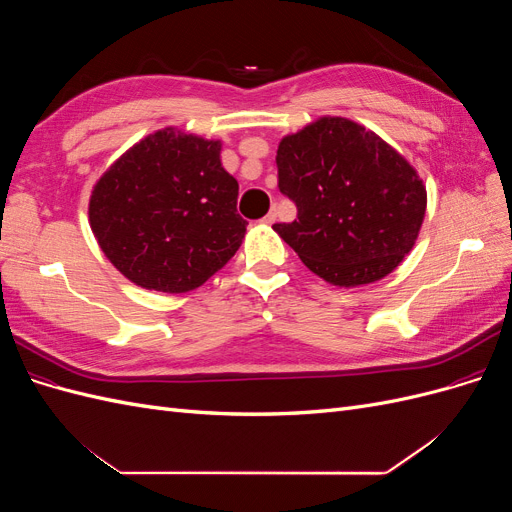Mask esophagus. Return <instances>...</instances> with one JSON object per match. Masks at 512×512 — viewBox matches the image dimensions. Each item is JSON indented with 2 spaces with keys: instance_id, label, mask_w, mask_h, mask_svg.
<instances>
[{
  "instance_id": "1",
  "label": "esophagus",
  "mask_w": 512,
  "mask_h": 512,
  "mask_svg": "<svg viewBox=\"0 0 512 512\" xmlns=\"http://www.w3.org/2000/svg\"><path fill=\"white\" fill-rule=\"evenodd\" d=\"M277 220V211L275 209H271L267 215H265V218H262V222H265V224H273Z\"/></svg>"
}]
</instances>
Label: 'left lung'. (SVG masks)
Here are the masks:
<instances>
[{
	"instance_id": "left-lung-1",
	"label": "left lung",
	"mask_w": 512,
	"mask_h": 512,
	"mask_svg": "<svg viewBox=\"0 0 512 512\" xmlns=\"http://www.w3.org/2000/svg\"><path fill=\"white\" fill-rule=\"evenodd\" d=\"M275 160L277 185L297 203V220L273 230L324 282H380L412 252L425 220V183L376 132L324 115L286 134Z\"/></svg>"
}]
</instances>
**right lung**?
Returning <instances> with one entry per match:
<instances>
[{
	"mask_svg": "<svg viewBox=\"0 0 512 512\" xmlns=\"http://www.w3.org/2000/svg\"><path fill=\"white\" fill-rule=\"evenodd\" d=\"M222 141L162 128L108 166L89 196V226L113 267L145 290L203 286L235 256L247 222Z\"/></svg>",
	"mask_w": 512,
	"mask_h": 512,
	"instance_id": "obj_1",
	"label": "right lung"
}]
</instances>
